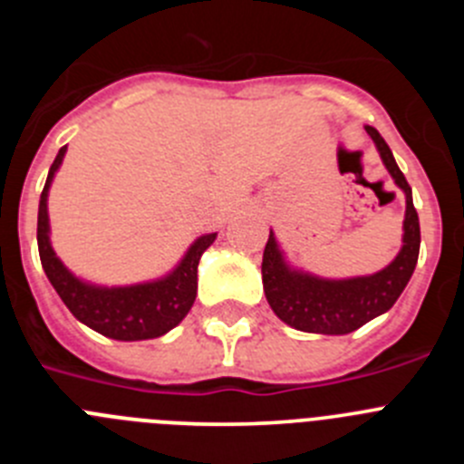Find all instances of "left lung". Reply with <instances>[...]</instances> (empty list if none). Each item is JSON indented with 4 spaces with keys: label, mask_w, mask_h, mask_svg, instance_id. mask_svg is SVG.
<instances>
[{
    "label": "left lung",
    "mask_w": 464,
    "mask_h": 464,
    "mask_svg": "<svg viewBox=\"0 0 464 464\" xmlns=\"http://www.w3.org/2000/svg\"><path fill=\"white\" fill-rule=\"evenodd\" d=\"M364 130L374 139L385 169L391 171L397 186L407 195L401 251L388 267L372 276L325 281V278L290 269L283 262L274 232H269L267 246L262 253V285H265V295L274 314L295 330L318 332V334H348L358 330L395 304L416 269L418 251H420V225L413 208L411 188L397 167L392 150L388 149L383 137L370 125Z\"/></svg>",
    "instance_id": "left-lung-1"
}]
</instances>
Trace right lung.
Instances as JSON below:
<instances>
[{"instance_id": "1", "label": "right lung", "mask_w": 464, "mask_h": 464, "mask_svg": "<svg viewBox=\"0 0 464 464\" xmlns=\"http://www.w3.org/2000/svg\"><path fill=\"white\" fill-rule=\"evenodd\" d=\"M64 150L67 146H63L57 153L55 162L48 171L46 186L41 192L39 220H36L41 267L57 295L63 297L67 309L94 332L118 339V342H141V339L162 337L165 332L179 325L188 315L190 306L195 304L197 265H199L202 253L213 244L216 235L199 237L190 246L181 265L160 281L127 285V288H97V285L79 281L63 262L57 260L51 241H48V188H51L57 167L63 165Z\"/></svg>"}]
</instances>
